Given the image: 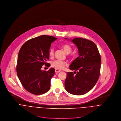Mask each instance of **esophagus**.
<instances>
[{
	"label": "esophagus",
	"mask_w": 121,
	"mask_h": 121,
	"mask_svg": "<svg viewBox=\"0 0 121 121\" xmlns=\"http://www.w3.org/2000/svg\"><path fill=\"white\" fill-rule=\"evenodd\" d=\"M55 71L56 73H58L60 72V70H59L58 69H55Z\"/></svg>",
	"instance_id": "34e87169"
}]
</instances>
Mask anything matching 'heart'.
Wrapping results in <instances>:
<instances>
[{
	"mask_svg": "<svg viewBox=\"0 0 121 121\" xmlns=\"http://www.w3.org/2000/svg\"><path fill=\"white\" fill-rule=\"evenodd\" d=\"M62 48L67 54H69L72 51V47L68 44H64L62 46ZM49 55L50 57H52L54 55V49L51 48L50 49ZM52 67L57 69H62L67 65V63L65 61L60 60H55L52 61L51 63Z\"/></svg>",
	"mask_w": 121,
	"mask_h": 121,
	"instance_id": "1",
	"label": "heart"
}]
</instances>
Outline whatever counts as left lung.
I'll return each instance as SVG.
<instances>
[{
  "label": "left lung",
  "instance_id": "left-lung-1",
  "mask_svg": "<svg viewBox=\"0 0 121 121\" xmlns=\"http://www.w3.org/2000/svg\"><path fill=\"white\" fill-rule=\"evenodd\" d=\"M71 40L77 47L79 56L69 66V69L75 71L67 72L65 87L71 94L82 95L92 89L96 83L100 73L101 58L93 41L81 38Z\"/></svg>",
  "mask_w": 121,
  "mask_h": 121
}]
</instances>
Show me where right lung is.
Instances as JSON below:
<instances>
[{
	"instance_id": "add662e5",
	"label": "right lung",
	"mask_w": 121,
	"mask_h": 121,
	"mask_svg": "<svg viewBox=\"0 0 121 121\" xmlns=\"http://www.w3.org/2000/svg\"><path fill=\"white\" fill-rule=\"evenodd\" d=\"M57 39L41 35L26 42L19 50L16 68L17 76L24 87L33 94H44L50 88L55 69L52 68L46 71L41 69L44 65L50 67V64L46 62L49 58L51 44Z\"/></svg>"
}]
</instances>
